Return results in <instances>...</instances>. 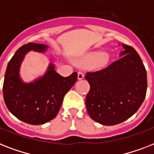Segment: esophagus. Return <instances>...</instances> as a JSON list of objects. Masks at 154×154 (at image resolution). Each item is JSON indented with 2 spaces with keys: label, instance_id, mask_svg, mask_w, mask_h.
<instances>
[{
  "label": "esophagus",
  "instance_id": "1",
  "mask_svg": "<svg viewBox=\"0 0 154 154\" xmlns=\"http://www.w3.org/2000/svg\"><path fill=\"white\" fill-rule=\"evenodd\" d=\"M84 72H82V71H78L77 72V78L79 80H82L84 78Z\"/></svg>",
  "mask_w": 154,
  "mask_h": 154
}]
</instances>
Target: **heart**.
Listing matches in <instances>:
<instances>
[{
	"label": "heart",
	"instance_id": "b5f03b06",
	"mask_svg": "<svg viewBox=\"0 0 154 154\" xmlns=\"http://www.w3.org/2000/svg\"><path fill=\"white\" fill-rule=\"evenodd\" d=\"M93 59H94V65L97 67H100V66L105 65L107 63L108 60H109V55L105 53H91L89 56H87L86 57L84 58L83 60H81V62H88Z\"/></svg>",
	"mask_w": 154,
	"mask_h": 154
}]
</instances>
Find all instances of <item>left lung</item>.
Returning <instances> with one entry per match:
<instances>
[{
  "label": "left lung",
  "mask_w": 154,
  "mask_h": 154,
  "mask_svg": "<svg viewBox=\"0 0 154 154\" xmlns=\"http://www.w3.org/2000/svg\"><path fill=\"white\" fill-rule=\"evenodd\" d=\"M118 60L102 69L87 72L90 89L85 99L87 112L95 122L113 125L126 121L146 98L147 74L140 56L123 44Z\"/></svg>",
  "instance_id": "8db88e82"
}]
</instances>
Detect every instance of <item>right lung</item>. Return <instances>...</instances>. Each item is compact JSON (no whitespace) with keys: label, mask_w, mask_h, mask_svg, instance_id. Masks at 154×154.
<instances>
[{"label":"right lung","mask_w":154,"mask_h":154,"mask_svg":"<svg viewBox=\"0 0 154 154\" xmlns=\"http://www.w3.org/2000/svg\"><path fill=\"white\" fill-rule=\"evenodd\" d=\"M45 45L29 42L19 48L6 69L3 96L8 109L20 121L30 125H42L55 118L64 97L77 80V72L64 77L56 72L53 65L41 79L25 84L19 77L20 64L27 52H45Z\"/></svg>","instance_id":"right-lung-1"}]
</instances>
